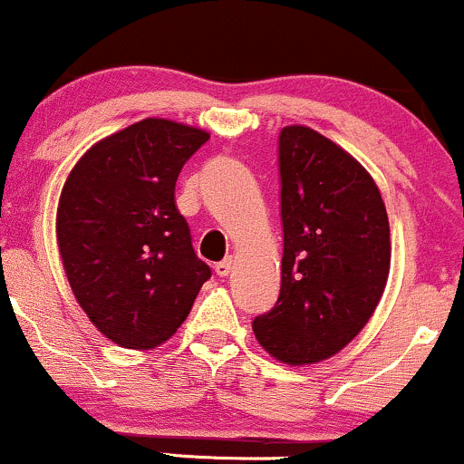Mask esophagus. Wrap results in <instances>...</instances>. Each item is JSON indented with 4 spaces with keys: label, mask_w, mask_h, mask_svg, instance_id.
I'll use <instances>...</instances> for the list:
<instances>
[{
    "label": "esophagus",
    "mask_w": 464,
    "mask_h": 464,
    "mask_svg": "<svg viewBox=\"0 0 464 464\" xmlns=\"http://www.w3.org/2000/svg\"><path fill=\"white\" fill-rule=\"evenodd\" d=\"M231 270H233V259L231 257L225 259V262L216 264V273L220 276H228V275H231Z\"/></svg>",
    "instance_id": "obj_1"
}]
</instances>
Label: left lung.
I'll return each mask as SVG.
<instances>
[{
  "label": "left lung",
  "mask_w": 464,
  "mask_h": 464,
  "mask_svg": "<svg viewBox=\"0 0 464 464\" xmlns=\"http://www.w3.org/2000/svg\"><path fill=\"white\" fill-rule=\"evenodd\" d=\"M279 172L281 292L253 332L284 364H316L375 312L391 273V227L364 165L310 126L281 130Z\"/></svg>",
  "instance_id": "1"
}]
</instances>
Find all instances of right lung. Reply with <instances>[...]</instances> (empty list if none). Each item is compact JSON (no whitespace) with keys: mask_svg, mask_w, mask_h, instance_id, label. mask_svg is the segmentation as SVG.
<instances>
[{"mask_svg":"<svg viewBox=\"0 0 464 464\" xmlns=\"http://www.w3.org/2000/svg\"><path fill=\"white\" fill-rule=\"evenodd\" d=\"M209 132L146 117L93 143L63 185L56 242L78 305L117 347L172 338L211 276L174 185Z\"/></svg>","mask_w":464,"mask_h":464,"instance_id":"right-lung-1","label":"right lung"}]
</instances>
